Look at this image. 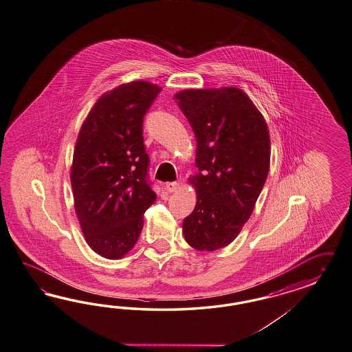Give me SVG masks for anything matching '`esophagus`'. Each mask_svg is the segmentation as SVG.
I'll return each instance as SVG.
<instances>
[{
  "mask_svg": "<svg viewBox=\"0 0 352 352\" xmlns=\"http://www.w3.org/2000/svg\"><path fill=\"white\" fill-rule=\"evenodd\" d=\"M165 190L168 192H175V190H179V183L177 182H169L165 184Z\"/></svg>",
  "mask_w": 352,
  "mask_h": 352,
  "instance_id": "esophagus-1",
  "label": "esophagus"
}]
</instances>
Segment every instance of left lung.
<instances>
[{
	"instance_id": "left-lung-1",
	"label": "left lung",
	"mask_w": 352,
	"mask_h": 352,
	"mask_svg": "<svg viewBox=\"0 0 352 352\" xmlns=\"http://www.w3.org/2000/svg\"><path fill=\"white\" fill-rule=\"evenodd\" d=\"M195 132L199 174L195 210L183 220L187 243L215 251L234 241L252 214L270 165L264 116L234 87L186 89L174 96Z\"/></svg>"
}]
</instances>
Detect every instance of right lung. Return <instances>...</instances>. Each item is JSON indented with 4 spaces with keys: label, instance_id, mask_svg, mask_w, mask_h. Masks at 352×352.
Segmentation results:
<instances>
[{
    "label": "right lung",
    "instance_id": "right-lung-1",
    "mask_svg": "<svg viewBox=\"0 0 352 352\" xmlns=\"http://www.w3.org/2000/svg\"><path fill=\"white\" fill-rule=\"evenodd\" d=\"M160 91L143 80L115 88L96 102L76 140L70 175L76 217L89 248L106 258L133 248L142 215L156 201L142 133Z\"/></svg>",
    "mask_w": 352,
    "mask_h": 352
}]
</instances>
